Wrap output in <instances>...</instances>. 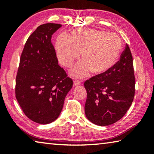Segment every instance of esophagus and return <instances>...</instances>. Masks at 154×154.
Masks as SVG:
<instances>
[{
    "label": "esophagus",
    "mask_w": 154,
    "mask_h": 154,
    "mask_svg": "<svg viewBox=\"0 0 154 154\" xmlns=\"http://www.w3.org/2000/svg\"><path fill=\"white\" fill-rule=\"evenodd\" d=\"M80 84H81V82H80L79 80H75L74 83H73V84H74V86H79Z\"/></svg>",
    "instance_id": "1"
}]
</instances>
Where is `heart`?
<instances>
[{"mask_svg":"<svg viewBox=\"0 0 154 154\" xmlns=\"http://www.w3.org/2000/svg\"><path fill=\"white\" fill-rule=\"evenodd\" d=\"M60 64L69 68L79 57L81 63L72 68L70 74L76 77L106 74L115 65L123 48L121 38L115 34L92 29L72 31L69 38L60 35L55 43Z\"/></svg>","mask_w":154,"mask_h":154,"instance_id":"1","label":"heart"}]
</instances>
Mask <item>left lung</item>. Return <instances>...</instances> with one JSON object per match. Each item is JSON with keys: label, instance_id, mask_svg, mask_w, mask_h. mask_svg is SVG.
Masks as SVG:
<instances>
[{"label": "left lung", "instance_id": "obj_1", "mask_svg": "<svg viewBox=\"0 0 154 154\" xmlns=\"http://www.w3.org/2000/svg\"><path fill=\"white\" fill-rule=\"evenodd\" d=\"M87 91L85 114L92 123L112 125L125 115L135 93L133 58L128 45L108 72L84 82Z\"/></svg>", "mask_w": 154, "mask_h": 154}]
</instances>
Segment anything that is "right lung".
Masks as SVG:
<instances>
[{
	"mask_svg": "<svg viewBox=\"0 0 154 154\" xmlns=\"http://www.w3.org/2000/svg\"><path fill=\"white\" fill-rule=\"evenodd\" d=\"M62 24L39 26L29 36L20 59L16 97L29 119L40 124L55 121L62 112L72 80L58 64L51 37Z\"/></svg>",
	"mask_w": 154,
	"mask_h": 154,
	"instance_id": "obj_1",
	"label": "right lung"
}]
</instances>
